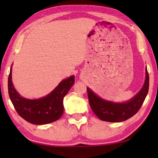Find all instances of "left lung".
I'll return each instance as SVG.
<instances>
[{
  "label": "left lung",
  "instance_id": "left-lung-1",
  "mask_svg": "<svg viewBox=\"0 0 158 158\" xmlns=\"http://www.w3.org/2000/svg\"><path fill=\"white\" fill-rule=\"evenodd\" d=\"M149 90V74L146 68V77L143 87L138 94L125 103H114L103 100L87 88L90 108L101 120L109 122L126 121L137 114L141 108Z\"/></svg>",
  "mask_w": 158,
  "mask_h": 158
}]
</instances>
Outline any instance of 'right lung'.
Returning a JSON list of instances; mask_svg holds the SVG:
<instances>
[{
  "label": "right lung",
  "mask_w": 158,
  "mask_h": 158,
  "mask_svg": "<svg viewBox=\"0 0 158 158\" xmlns=\"http://www.w3.org/2000/svg\"><path fill=\"white\" fill-rule=\"evenodd\" d=\"M11 69L8 80V94L19 115L33 124H46L61 117L64 111L63 98L75 82L70 76L60 83L50 94L39 99H27L21 97L14 87L11 81Z\"/></svg>",
  "instance_id": "1"
}]
</instances>
